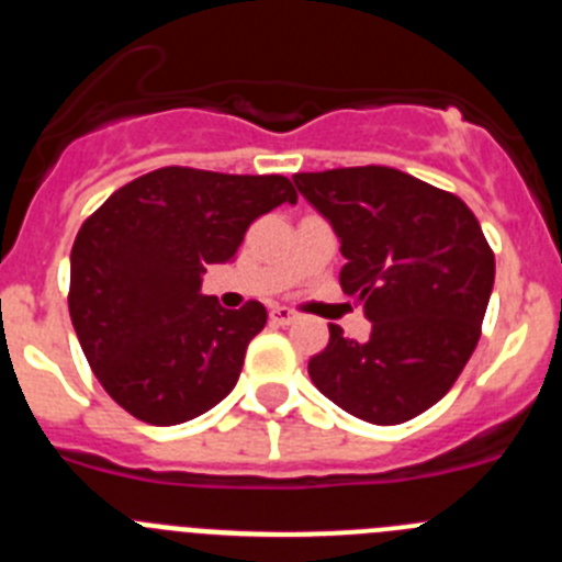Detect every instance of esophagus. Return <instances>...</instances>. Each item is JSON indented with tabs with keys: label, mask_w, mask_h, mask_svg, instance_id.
<instances>
[{
	"label": "esophagus",
	"mask_w": 562,
	"mask_h": 562,
	"mask_svg": "<svg viewBox=\"0 0 562 562\" xmlns=\"http://www.w3.org/2000/svg\"><path fill=\"white\" fill-rule=\"evenodd\" d=\"M295 317V310H290V306H272L270 310V321L278 326H290Z\"/></svg>",
	"instance_id": "34e87169"
}]
</instances>
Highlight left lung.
Here are the masks:
<instances>
[{
	"label": "left lung",
	"mask_w": 562,
	"mask_h": 562,
	"mask_svg": "<svg viewBox=\"0 0 562 562\" xmlns=\"http://www.w3.org/2000/svg\"><path fill=\"white\" fill-rule=\"evenodd\" d=\"M340 238L342 292L362 301L369 340L342 337L310 360L317 391L371 425H402L453 389L481 337L495 256L450 191L389 166L295 173Z\"/></svg>",
	"instance_id": "8db88e82"
}]
</instances>
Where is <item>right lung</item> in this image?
Segmentation results:
<instances>
[{"mask_svg":"<svg viewBox=\"0 0 562 562\" xmlns=\"http://www.w3.org/2000/svg\"><path fill=\"white\" fill-rule=\"evenodd\" d=\"M295 200L281 173L168 166L117 188L83 222L69 317L89 369L134 419L180 425L231 394L267 310H222L200 292L202 272L233 261L258 216Z\"/></svg>","mask_w":562,"mask_h":562,"instance_id":"obj_1","label":"right lung"}]
</instances>
